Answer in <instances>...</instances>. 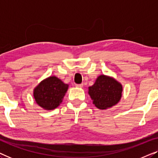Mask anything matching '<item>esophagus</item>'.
<instances>
[{
  "instance_id": "34e87169",
  "label": "esophagus",
  "mask_w": 158,
  "mask_h": 158,
  "mask_svg": "<svg viewBox=\"0 0 158 158\" xmlns=\"http://www.w3.org/2000/svg\"><path fill=\"white\" fill-rule=\"evenodd\" d=\"M75 86H76L77 88H83V83H82V84H76V85H75Z\"/></svg>"
}]
</instances>
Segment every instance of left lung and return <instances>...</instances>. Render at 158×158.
<instances>
[{
	"mask_svg": "<svg viewBox=\"0 0 158 158\" xmlns=\"http://www.w3.org/2000/svg\"><path fill=\"white\" fill-rule=\"evenodd\" d=\"M122 85L113 77L101 75L88 88L93 103L99 109H106L116 105L122 97Z\"/></svg>",
	"mask_w": 158,
	"mask_h": 158,
	"instance_id": "obj_1",
	"label": "left lung"
}]
</instances>
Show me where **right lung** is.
Wrapping results in <instances>:
<instances>
[{"instance_id": "1", "label": "right lung", "mask_w": 158, "mask_h": 158, "mask_svg": "<svg viewBox=\"0 0 158 158\" xmlns=\"http://www.w3.org/2000/svg\"><path fill=\"white\" fill-rule=\"evenodd\" d=\"M68 88V84L64 83L57 77L50 76L34 88V99L44 109H55L62 101Z\"/></svg>"}]
</instances>
